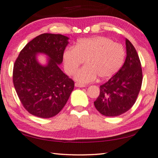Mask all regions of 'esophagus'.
<instances>
[{"instance_id": "esophagus-1", "label": "esophagus", "mask_w": 158, "mask_h": 158, "mask_svg": "<svg viewBox=\"0 0 158 158\" xmlns=\"http://www.w3.org/2000/svg\"><path fill=\"white\" fill-rule=\"evenodd\" d=\"M75 86H76L77 87H85V85H84V84H81L80 83H78V82L75 83Z\"/></svg>"}]
</instances>
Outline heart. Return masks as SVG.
I'll return each instance as SVG.
<instances>
[{"mask_svg":"<svg viewBox=\"0 0 158 158\" xmlns=\"http://www.w3.org/2000/svg\"><path fill=\"white\" fill-rule=\"evenodd\" d=\"M65 70L73 74L84 62V67L75 74L80 83L96 79H109L119 72L125 59V50L121 44L104 36L84 38L78 40L74 47H67L63 54Z\"/></svg>","mask_w":158,"mask_h":158,"instance_id":"heart-1","label":"heart"}]
</instances>
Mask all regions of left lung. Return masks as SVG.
<instances>
[{
	"label": "left lung",
	"instance_id": "obj_1",
	"mask_svg": "<svg viewBox=\"0 0 158 158\" xmlns=\"http://www.w3.org/2000/svg\"><path fill=\"white\" fill-rule=\"evenodd\" d=\"M125 61L112 78L100 86L94 106L102 115L117 117L132 108L137 100L143 82L140 60L132 43L126 39Z\"/></svg>",
	"mask_w": 158,
	"mask_h": 158
}]
</instances>
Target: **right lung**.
Instances as JSON below:
<instances>
[{
	"instance_id": "add662e5",
	"label": "right lung",
	"mask_w": 158,
	"mask_h": 158,
	"mask_svg": "<svg viewBox=\"0 0 158 158\" xmlns=\"http://www.w3.org/2000/svg\"><path fill=\"white\" fill-rule=\"evenodd\" d=\"M68 39L61 34H41L24 46L15 60L13 85L23 107L34 116L50 118L56 115L74 89V81L59 67ZM39 52L50 58L47 65L37 61L35 55Z\"/></svg>"
}]
</instances>
